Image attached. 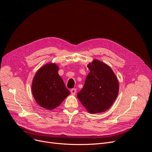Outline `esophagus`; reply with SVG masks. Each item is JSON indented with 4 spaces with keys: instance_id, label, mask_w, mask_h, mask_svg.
<instances>
[{
    "instance_id": "obj_1",
    "label": "esophagus",
    "mask_w": 152,
    "mask_h": 152,
    "mask_svg": "<svg viewBox=\"0 0 152 152\" xmlns=\"http://www.w3.org/2000/svg\"><path fill=\"white\" fill-rule=\"evenodd\" d=\"M71 93L72 95H75L76 93V89H75V88L71 89Z\"/></svg>"
}]
</instances>
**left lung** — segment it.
<instances>
[{
	"label": "left lung",
	"mask_w": 152,
	"mask_h": 152,
	"mask_svg": "<svg viewBox=\"0 0 152 152\" xmlns=\"http://www.w3.org/2000/svg\"><path fill=\"white\" fill-rule=\"evenodd\" d=\"M88 68L90 72L77 96L89 113H102L110 107L117 98L118 81L113 71L103 62L94 60Z\"/></svg>",
	"instance_id": "obj_1"
}]
</instances>
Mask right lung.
Returning <instances> with one entry per match:
<instances>
[{"label":"right lung","instance_id":"1","mask_svg":"<svg viewBox=\"0 0 152 152\" xmlns=\"http://www.w3.org/2000/svg\"><path fill=\"white\" fill-rule=\"evenodd\" d=\"M58 69L55 63L45 64L38 70L32 81V94L36 102L48 110L57 107L70 94Z\"/></svg>","mask_w":152,"mask_h":152}]
</instances>
